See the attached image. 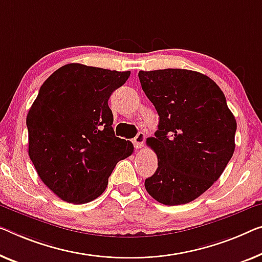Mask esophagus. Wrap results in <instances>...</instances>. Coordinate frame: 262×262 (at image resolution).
Instances as JSON below:
<instances>
[{"instance_id": "1", "label": "esophagus", "mask_w": 262, "mask_h": 262, "mask_svg": "<svg viewBox=\"0 0 262 262\" xmlns=\"http://www.w3.org/2000/svg\"><path fill=\"white\" fill-rule=\"evenodd\" d=\"M144 139H146V135H144L143 133H139V134L133 139V143H134L135 148H142L144 143Z\"/></svg>"}]
</instances>
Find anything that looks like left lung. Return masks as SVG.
<instances>
[{
    "instance_id": "8db88e82",
    "label": "left lung",
    "mask_w": 262,
    "mask_h": 262,
    "mask_svg": "<svg viewBox=\"0 0 262 262\" xmlns=\"http://www.w3.org/2000/svg\"><path fill=\"white\" fill-rule=\"evenodd\" d=\"M139 79L160 118L155 138H149L158 169L144 187L160 204H188L220 178L232 159L235 118L220 87L204 74L140 70Z\"/></svg>"
}]
</instances>
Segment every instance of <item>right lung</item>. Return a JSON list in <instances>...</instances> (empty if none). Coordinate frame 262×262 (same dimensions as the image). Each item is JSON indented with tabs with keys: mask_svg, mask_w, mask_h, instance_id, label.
Segmentation results:
<instances>
[{
	"mask_svg": "<svg viewBox=\"0 0 262 262\" xmlns=\"http://www.w3.org/2000/svg\"><path fill=\"white\" fill-rule=\"evenodd\" d=\"M130 72L69 63L54 72L27 115L29 158L45 185L63 201L91 202L134 146L116 138L108 100Z\"/></svg>",
	"mask_w": 262,
	"mask_h": 262,
	"instance_id": "1",
	"label": "right lung"
}]
</instances>
